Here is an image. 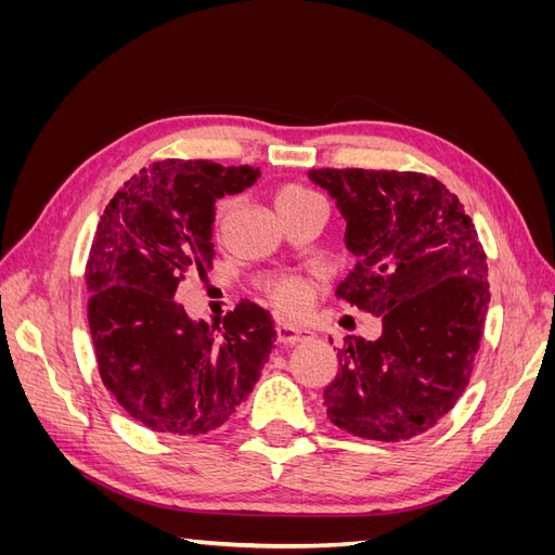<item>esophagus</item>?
<instances>
[{
	"label": "esophagus",
	"mask_w": 555,
	"mask_h": 555,
	"mask_svg": "<svg viewBox=\"0 0 555 555\" xmlns=\"http://www.w3.org/2000/svg\"><path fill=\"white\" fill-rule=\"evenodd\" d=\"M278 340L282 345L308 343V340H312V333L308 328H300V326H294V324H280L278 326Z\"/></svg>",
	"instance_id": "34e87169"
}]
</instances>
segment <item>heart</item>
<instances>
[{"label": "heart", "instance_id": "b5f03b06", "mask_svg": "<svg viewBox=\"0 0 555 555\" xmlns=\"http://www.w3.org/2000/svg\"><path fill=\"white\" fill-rule=\"evenodd\" d=\"M275 204H278V210L284 215V212H294V210L308 208L314 204H324V198L317 192L304 188V184H287V188H282L278 192ZM233 210H236V198L233 196H224L217 201L215 215H212V229L217 236H222V233L227 231ZM268 294H271L273 304L280 310L300 314V312H306L310 306L312 294H314V280L306 278V275H284L271 284Z\"/></svg>", "mask_w": 555, "mask_h": 555}]
</instances>
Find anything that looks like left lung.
<instances>
[{
  "instance_id": "obj_1",
  "label": "left lung",
  "mask_w": 555,
  "mask_h": 555,
  "mask_svg": "<svg viewBox=\"0 0 555 555\" xmlns=\"http://www.w3.org/2000/svg\"><path fill=\"white\" fill-rule=\"evenodd\" d=\"M338 204L354 271L335 296L382 319L377 340L345 338L324 389L331 422L400 442L440 424L473 375L489 310L486 255L456 194L414 171L312 169Z\"/></svg>"
}]
</instances>
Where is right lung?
<instances>
[{
  "label": "right lung",
  "mask_w": 555,
  "mask_h": 555,
  "mask_svg": "<svg viewBox=\"0 0 555 555\" xmlns=\"http://www.w3.org/2000/svg\"><path fill=\"white\" fill-rule=\"evenodd\" d=\"M257 178L255 166L155 162L115 192L96 224L86 284L99 375L150 430L194 438L220 428L271 357L275 324L261 306L241 300L208 326L176 300L184 275L212 268L215 201Z\"/></svg>",
  "instance_id": "add662e5"
}]
</instances>
